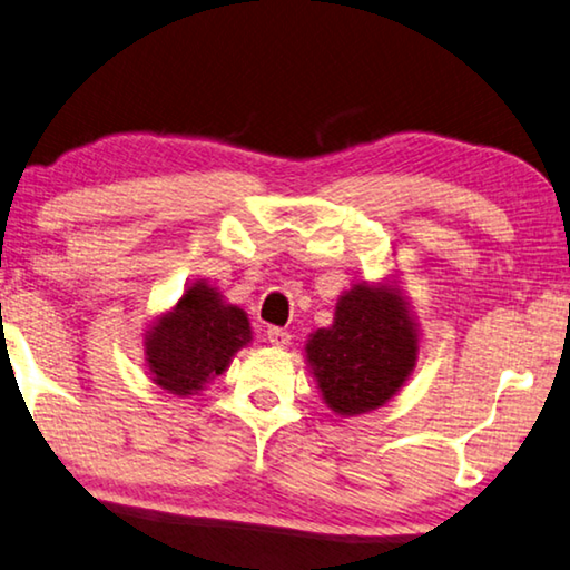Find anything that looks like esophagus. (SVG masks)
Wrapping results in <instances>:
<instances>
[{
    "label": "esophagus",
    "instance_id": "esophagus-1",
    "mask_svg": "<svg viewBox=\"0 0 570 570\" xmlns=\"http://www.w3.org/2000/svg\"><path fill=\"white\" fill-rule=\"evenodd\" d=\"M265 336H267V341H269V344H273V346H287V344H291V334H287L285 328L269 326Z\"/></svg>",
    "mask_w": 570,
    "mask_h": 570
}]
</instances>
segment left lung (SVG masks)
I'll list each match as a JSON object with an SVG mask.
<instances>
[{"label":"left lung","mask_w":570,"mask_h":570,"mask_svg":"<svg viewBox=\"0 0 570 570\" xmlns=\"http://www.w3.org/2000/svg\"><path fill=\"white\" fill-rule=\"evenodd\" d=\"M305 354L328 407L358 415L384 405L413 372L415 323L390 287L354 285L341 295L334 326L315 331Z\"/></svg>","instance_id":"left-lung-1"}]
</instances>
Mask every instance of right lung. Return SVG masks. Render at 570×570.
I'll use <instances>...</instances> for the list:
<instances>
[{
	"label": "right lung",
	"mask_w": 570,
	"mask_h": 570,
	"mask_svg": "<svg viewBox=\"0 0 570 570\" xmlns=\"http://www.w3.org/2000/svg\"><path fill=\"white\" fill-rule=\"evenodd\" d=\"M252 338L247 313L222 303L214 287L196 283L145 341L153 380L173 395H194L229 366Z\"/></svg>",
	"instance_id": "right-lung-1"
}]
</instances>
